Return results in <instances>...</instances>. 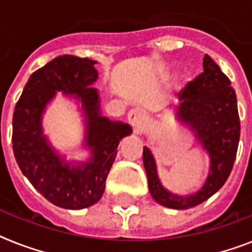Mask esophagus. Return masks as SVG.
Returning <instances> with one entry per match:
<instances>
[{
  "mask_svg": "<svg viewBox=\"0 0 252 252\" xmlns=\"http://www.w3.org/2000/svg\"><path fill=\"white\" fill-rule=\"evenodd\" d=\"M128 122L130 123V126H133L134 132L139 133L141 128L145 126L146 115L141 109H133L128 113Z\"/></svg>",
  "mask_w": 252,
  "mask_h": 252,
  "instance_id": "34e87169",
  "label": "esophagus"
}]
</instances>
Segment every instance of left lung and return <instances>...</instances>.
Masks as SVG:
<instances>
[{"label": "left lung", "instance_id": "obj_1", "mask_svg": "<svg viewBox=\"0 0 252 252\" xmlns=\"http://www.w3.org/2000/svg\"><path fill=\"white\" fill-rule=\"evenodd\" d=\"M202 67L204 73L189 82L179 94L175 119L191 129L209 155L210 166L204 186L191 194L166 189L158 179L155 158L147 146L143 147V165L152 198L175 210L200 205L223 187L233 168L240 141L237 98L229 79L209 55H205Z\"/></svg>", "mask_w": 252, "mask_h": 252}]
</instances>
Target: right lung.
I'll list each match as a JSON object with an SVG mask.
<instances>
[{
    "instance_id": "obj_1",
    "label": "right lung",
    "mask_w": 252,
    "mask_h": 252,
    "mask_svg": "<svg viewBox=\"0 0 252 252\" xmlns=\"http://www.w3.org/2000/svg\"><path fill=\"white\" fill-rule=\"evenodd\" d=\"M97 61L73 55L58 56L32 74L15 106L12 149L19 168L33 187L54 205L69 210L100 201L118 145L132 126L101 115ZM61 92L80 105L85 119L86 162H67L43 133V114Z\"/></svg>"
}]
</instances>
